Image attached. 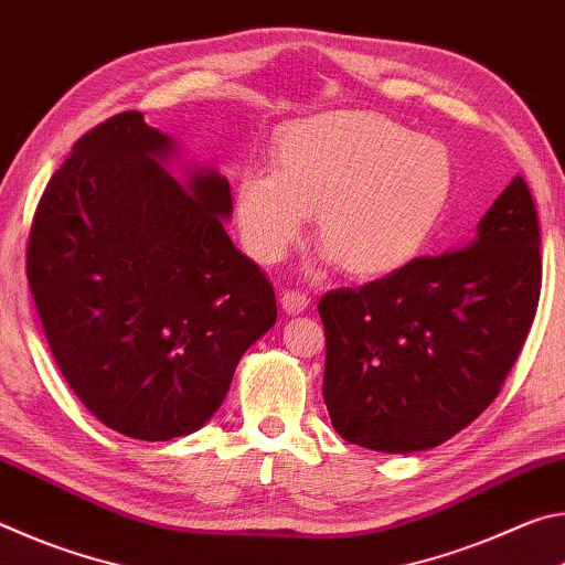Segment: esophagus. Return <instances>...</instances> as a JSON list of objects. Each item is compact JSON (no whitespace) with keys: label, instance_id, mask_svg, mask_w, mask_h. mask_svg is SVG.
I'll return each mask as SVG.
<instances>
[{"label":"esophagus","instance_id":"obj_1","mask_svg":"<svg viewBox=\"0 0 565 565\" xmlns=\"http://www.w3.org/2000/svg\"><path fill=\"white\" fill-rule=\"evenodd\" d=\"M281 306H284L286 313H291V317H296V313H303L306 309H309V296H306L303 291L286 289L281 294Z\"/></svg>","mask_w":565,"mask_h":565}]
</instances>
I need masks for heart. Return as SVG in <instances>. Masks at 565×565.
Masks as SVG:
<instances>
[{"label": "heart", "instance_id": "obj_1", "mask_svg": "<svg viewBox=\"0 0 565 565\" xmlns=\"http://www.w3.org/2000/svg\"><path fill=\"white\" fill-rule=\"evenodd\" d=\"M271 164L234 186L248 254L281 259L313 214L317 244L353 279H384L418 259L454 189L446 147L376 111L291 124L274 139Z\"/></svg>", "mask_w": 565, "mask_h": 565}]
</instances>
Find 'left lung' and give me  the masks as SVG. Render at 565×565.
<instances>
[{
  "label": "left lung",
  "instance_id": "obj_1",
  "mask_svg": "<svg viewBox=\"0 0 565 565\" xmlns=\"http://www.w3.org/2000/svg\"><path fill=\"white\" fill-rule=\"evenodd\" d=\"M541 296V228L515 177L471 246L321 296L323 401L343 441L426 451L499 396Z\"/></svg>",
  "mask_w": 565,
  "mask_h": 565
}]
</instances>
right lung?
Segmentation results:
<instances>
[{
  "label": "right lung",
  "mask_w": 565,
  "mask_h": 565,
  "mask_svg": "<svg viewBox=\"0 0 565 565\" xmlns=\"http://www.w3.org/2000/svg\"><path fill=\"white\" fill-rule=\"evenodd\" d=\"M141 111L76 141L34 212L26 279L52 356L104 426L169 441L216 414L238 359L276 321L274 286L232 244V189L181 184Z\"/></svg>",
  "instance_id": "right-lung-1"
}]
</instances>
